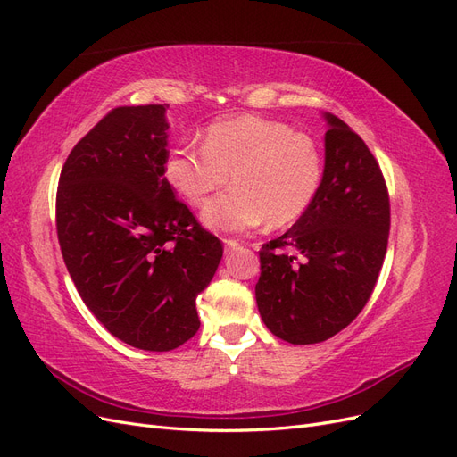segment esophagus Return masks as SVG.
<instances>
[{
	"mask_svg": "<svg viewBox=\"0 0 457 457\" xmlns=\"http://www.w3.org/2000/svg\"><path fill=\"white\" fill-rule=\"evenodd\" d=\"M223 242H225V247H227V250H237V247H240V242H238V240H234V238H225Z\"/></svg>",
	"mask_w": 457,
	"mask_h": 457,
	"instance_id": "obj_1",
	"label": "esophagus"
}]
</instances>
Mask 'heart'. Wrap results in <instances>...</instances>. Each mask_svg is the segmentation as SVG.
Returning a JSON list of instances; mask_svg holds the SVG:
<instances>
[{"label":"heart","mask_w":457,"mask_h":457,"mask_svg":"<svg viewBox=\"0 0 457 457\" xmlns=\"http://www.w3.org/2000/svg\"><path fill=\"white\" fill-rule=\"evenodd\" d=\"M234 185L213 198L202 213L215 230H250L265 223L284 228L312 205L324 181V152L305 131L262 116H238L210 123L202 148H171L163 162L168 185L188 205H202L212 192Z\"/></svg>","instance_id":"1"}]
</instances>
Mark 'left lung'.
Wrapping results in <instances>:
<instances>
[{
    "mask_svg": "<svg viewBox=\"0 0 457 457\" xmlns=\"http://www.w3.org/2000/svg\"><path fill=\"white\" fill-rule=\"evenodd\" d=\"M326 120L320 192L292 228L259 252L261 318L292 345L326 341L361 314L389 242V190L376 156L343 120Z\"/></svg>",
    "mask_w": 457,
    "mask_h": 457,
    "instance_id": "8db88e82",
    "label": "left lung"
}]
</instances>
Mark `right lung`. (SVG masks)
<instances>
[{"label": "right lung", "mask_w": 457, "mask_h": 457, "mask_svg": "<svg viewBox=\"0 0 457 457\" xmlns=\"http://www.w3.org/2000/svg\"><path fill=\"white\" fill-rule=\"evenodd\" d=\"M168 104L118 106L68 154L57 188L64 265L110 334L143 351L181 347L223 244L163 177Z\"/></svg>", "instance_id": "1"}]
</instances>
